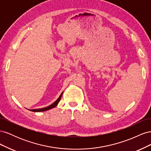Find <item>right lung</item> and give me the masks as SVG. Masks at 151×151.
<instances>
[{
    "mask_svg": "<svg viewBox=\"0 0 151 151\" xmlns=\"http://www.w3.org/2000/svg\"><path fill=\"white\" fill-rule=\"evenodd\" d=\"M63 92L62 93V94L60 95V96L58 97V98L53 103H52V104H50V106H47V107H45V108H40V109H31V111H34V112H41V111H47L48 109H52L53 108H55V106H57V105L58 104V103L60 101V100L62 98V96Z\"/></svg>",
    "mask_w": 151,
    "mask_h": 151,
    "instance_id": "add662e5",
    "label": "right lung"
}]
</instances>
